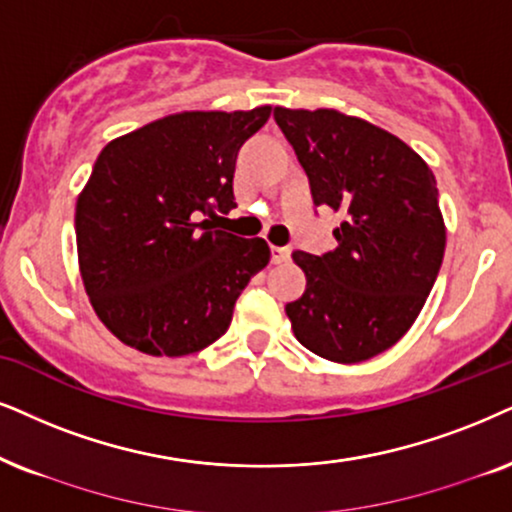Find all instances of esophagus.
<instances>
[{
  "label": "esophagus",
  "instance_id": "esophagus-1",
  "mask_svg": "<svg viewBox=\"0 0 512 512\" xmlns=\"http://www.w3.org/2000/svg\"><path fill=\"white\" fill-rule=\"evenodd\" d=\"M290 248H286V245H283V248H278V245H271V262L274 264H283V262H288L290 260Z\"/></svg>",
  "mask_w": 512,
  "mask_h": 512
}]
</instances>
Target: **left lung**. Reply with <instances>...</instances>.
Instances as JSON below:
<instances>
[{
	"label": "left lung",
	"instance_id": "obj_1",
	"mask_svg": "<svg viewBox=\"0 0 512 512\" xmlns=\"http://www.w3.org/2000/svg\"><path fill=\"white\" fill-rule=\"evenodd\" d=\"M295 148L314 205L345 215L338 248L293 252L307 274L286 304L295 338L309 352L357 364L390 349L416 321L444 260L446 231L437 181L404 141L338 111L274 108Z\"/></svg>",
	"mask_w": 512,
	"mask_h": 512
}]
</instances>
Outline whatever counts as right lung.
Segmentation results:
<instances>
[{
  "label": "right lung",
  "instance_id": "right-lung-1",
  "mask_svg": "<svg viewBox=\"0 0 512 512\" xmlns=\"http://www.w3.org/2000/svg\"><path fill=\"white\" fill-rule=\"evenodd\" d=\"M271 108L193 111L108 144L77 198L80 274L108 331L153 357H184L229 331L238 295L269 264L264 238L212 229L236 208L241 146Z\"/></svg>",
  "mask_w": 512,
  "mask_h": 512
}]
</instances>
